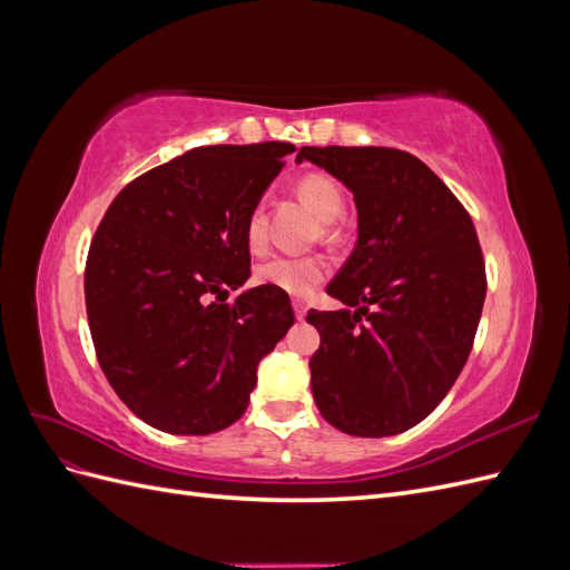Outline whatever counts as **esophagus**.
Masks as SVG:
<instances>
[{"mask_svg":"<svg viewBox=\"0 0 570 570\" xmlns=\"http://www.w3.org/2000/svg\"><path fill=\"white\" fill-rule=\"evenodd\" d=\"M292 306H295V316H297V321H302V318L306 316V304H304V302H299V299H295V302H292Z\"/></svg>","mask_w":570,"mask_h":570,"instance_id":"obj_1","label":"esophagus"}]
</instances>
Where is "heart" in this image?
Listing matches in <instances>:
<instances>
[{
	"instance_id": "heart-1",
	"label": "heart",
	"mask_w": 570,
	"mask_h": 570,
	"mask_svg": "<svg viewBox=\"0 0 570 570\" xmlns=\"http://www.w3.org/2000/svg\"><path fill=\"white\" fill-rule=\"evenodd\" d=\"M297 195L306 202L323 223L325 235L331 237L335 220L344 209L342 187L325 174H306L297 183ZM245 239L252 252H262L268 239V214L266 204L256 202L245 220ZM325 278V264L318 256H287L275 254L254 268V281L258 285H271L292 297H304Z\"/></svg>"
}]
</instances>
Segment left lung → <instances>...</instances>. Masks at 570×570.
Segmentation results:
<instances>
[{"instance_id":"1","label":"left lung","mask_w":570,"mask_h":570,"mask_svg":"<svg viewBox=\"0 0 570 570\" xmlns=\"http://www.w3.org/2000/svg\"><path fill=\"white\" fill-rule=\"evenodd\" d=\"M304 159L347 185L358 212L356 247L327 285L350 308L306 314L321 333L308 361L316 406L347 435L404 433L444 400L473 350L488 292L475 226L409 151L302 147Z\"/></svg>"}]
</instances>
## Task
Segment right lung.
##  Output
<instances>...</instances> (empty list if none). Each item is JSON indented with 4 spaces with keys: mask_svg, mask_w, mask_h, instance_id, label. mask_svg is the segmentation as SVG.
I'll return each instance as SVG.
<instances>
[{
    "mask_svg": "<svg viewBox=\"0 0 570 570\" xmlns=\"http://www.w3.org/2000/svg\"><path fill=\"white\" fill-rule=\"evenodd\" d=\"M287 142L185 151L128 183L85 264V306L101 371L137 419L209 435L243 416L256 366L295 323L252 275L245 220L281 174Z\"/></svg>",
    "mask_w": 570,
    "mask_h": 570,
    "instance_id": "right-lung-1",
    "label": "right lung"
}]
</instances>
